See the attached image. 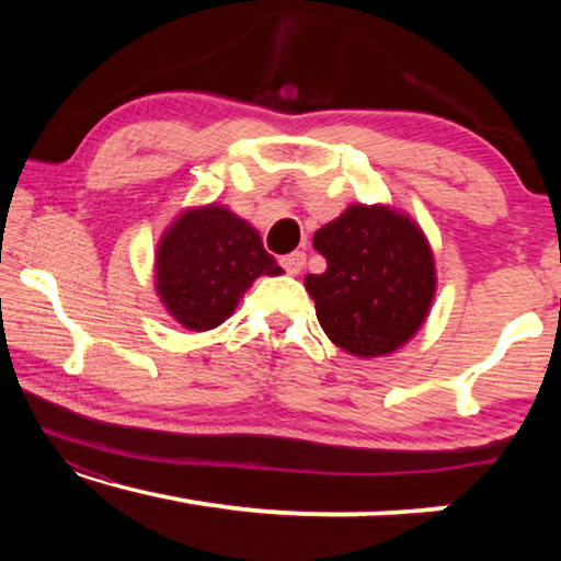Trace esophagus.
<instances>
[{"instance_id": "obj_1", "label": "esophagus", "mask_w": 561, "mask_h": 561, "mask_svg": "<svg viewBox=\"0 0 561 561\" xmlns=\"http://www.w3.org/2000/svg\"><path fill=\"white\" fill-rule=\"evenodd\" d=\"M279 262H282V267L287 270V274H291V277H297V274L304 270V264H307V254H304V252H291V254H284Z\"/></svg>"}]
</instances>
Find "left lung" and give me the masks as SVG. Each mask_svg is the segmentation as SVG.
<instances>
[{"instance_id":"obj_1","label":"left lung","mask_w":561,"mask_h":561,"mask_svg":"<svg viewBox=\"0 0 561 561\" xmlns=\"http://www.w3.org/2000/svg\"><path fill=\"white\" fill-rule=\"evenodd\" d=\"M324 274H307L317 319L331 344L358 358L405 346L431 314L438 277L433 247L411 215L354 203L314 232Z\"/></svg>"}]
</instances>
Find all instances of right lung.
I'll use <instances>...</instances> for the list:
<instances>
[{
    "mask_svg": "<svg viewBox=\"0 0 561 561\" xmlns=\"http://www.w3.org/2000/svg\"><path fill=\"white\" fill-rule=\"evenodd\" d=\"M282 272L260 232L220 203L185 207L156 247V294L187 331L220 327L254 279Z\"/></svg>",
    "mask_w": 561,
    "mask_h": 561,
    "instance_id": "right-lung-1",
    "label": "right lung"
}]
</instances>
